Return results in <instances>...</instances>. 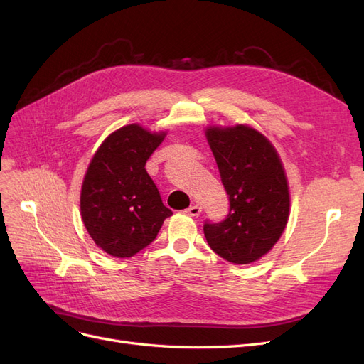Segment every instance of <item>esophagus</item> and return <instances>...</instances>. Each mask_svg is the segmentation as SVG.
I'll use <instances>...</instances> for the list:
<instances>
[{"label": "esophagus", "instance_id": "esophagus-1", "mask_svg": "<svg viewBox=\"0 0 364 364\" xmlns=\"http://www.w3.org/2000/svg\"><path fill=\"white\" fill-rule=\"evenodd\" d=\"M186 215H191V217H199V214L202 213V206L200 205H193L190 208H186L183 211Z\"/></svg>", "mask_w": 364, "mask_h": 364}]
</instances>
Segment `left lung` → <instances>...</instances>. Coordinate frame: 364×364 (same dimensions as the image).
Returning <instances> with one entry per match:
<instances>
[{
	"instance_id": "obj_1",
	"label": "left lung",
	"mask_w": 364,
	"mask_h": 364,
	"mask_svg": "<svg viewBox=\"0 0 364 364\" xmlns=\"http://www.w3.org/2000/svg\"><path fill=\"white\" fill-rule=\"evenodd\" d=\"M230 209L220 223L203 225L209 247L234 264H250L277 245L290 215L281 158L261 132L246 124L206 129Z\"/></svg>"
}]
</instances>
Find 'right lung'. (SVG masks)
<instances>
[{
  "instance_id": "obj_1",
  "label": "right lung",
  "mask_w": 364,
  "mask_h": 364,
  "mask_svg": "<svg viewBox=\"0 0 364 364\" xmlns=\"http://www.w3.org/2000/svg\"><path fill=\"white\" fill-rule=\"evenodd\" d=\"M167 132L127 124L97 149L82 183L80 214L94 243L115 258H130L156 238L171 209L146 171Z\"/></svg>"
}]
</instances>
